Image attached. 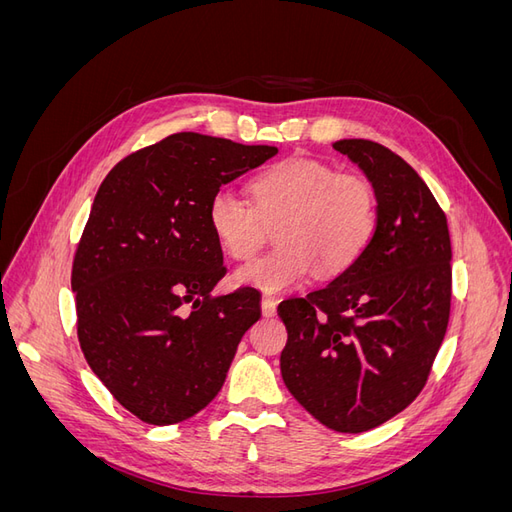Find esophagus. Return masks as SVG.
Returning <instances> with one entry per match:
<instances>
[{
  "label": "esophagus",
  "mask_w": 512,
  "mask_h": 512,
  "mask_svg": "<svg viewBox=\"0 0 512 512\" xmlns=\"http://www.w3.org/2000/svg\"><path fill=\"white\" fill-rule=\"evenodd\" d=\"M260 307H262V314H265V316H275L277 301H275V297H271V294H265V297H262V301H260Z\"/></svg>",
  "instance_id": "esophagus-1"
}]
</instances>
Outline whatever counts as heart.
Returning <instances> with one entry per match:
<instances>
[{"instance_id": "b5f03b06", "label": "heart", "mask_w": 512, "mask_h": 512, "mask_svg": "<svg viewBox=\"0 0 512 512\" xmlns=\"http://www.w3.org/2000/svg\"><path fill=\"white\" fill-rule=\"evenodd\" d=\"M247 188L252 205L226 188L207 205L215 241L237 260L254 258L267 241V226L277 222V247L235 273L241 284L280 292L314 273L342 275L374 237V185L354 170H335L314 158H288L260 170Z\"/></svg>"}]
</instances>
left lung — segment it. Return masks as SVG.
I'll return each mask as SVG.
<instances>
[{"label":"left lung","mask_w":512,"mask_h":512,"mask_svg":"<svg viewBox=\"0 0 512 512\" xmlns=\"http://www.w3.org/2000/svg\"><path fill=\"white\" fill-rule=\"evenodd\" d=\"M374 185L378 222L367 250L335 280L277 307L288 342L282 378L322 425L361 433L423 391L451 314V237L427 183L365 138L333 143Z\"/></svg>","instance_id":"1"}]
</instances>
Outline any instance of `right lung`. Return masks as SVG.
<instances>
[{"label":"right lung","mask_w":512,"mask_h":512,"mask_svg":"<svg viewBox=\"0 0 512 512\" xmlns=\"http://www.w3.org/2000/svg\"><path fill=\"white\" fill-rule=\"evenodd\" d=\"M277 153L196 132L123 158L102 181L72 262L76 331L91 371L149 425H173L220 393L260 292L211 290L224 273L207 205Z\"/></svg>","instance_id":"right-lung-1"}]
</instances>
